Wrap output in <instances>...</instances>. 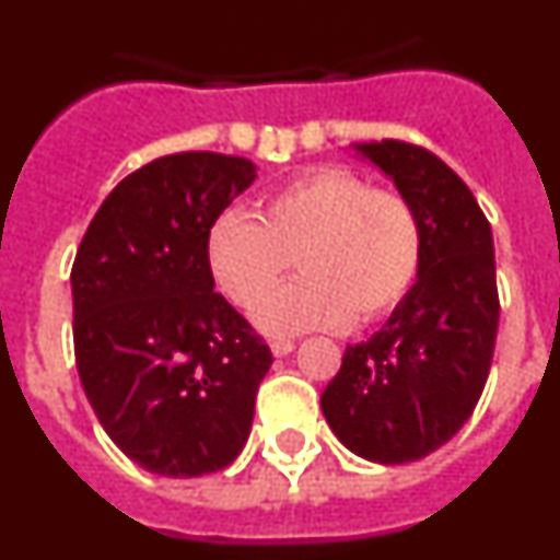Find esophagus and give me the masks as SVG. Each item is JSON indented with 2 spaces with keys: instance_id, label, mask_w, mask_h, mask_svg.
I'll return each instance as SVG.
<instances>
[{
  "instance_id": "obj_1",
  "label": "esophagus",
  "mask_w": 560,
  "mask_h": 560,
  "mask_svg": "<svg viewBox=\"0 0 560 560\" xmlns=\"http://www.w3.org/2000/svg\"><path fill=\"white\" fill-rule=\"evenodd\" d=\"M294 350V341L291 339H275L271 341V353L275 355H289Z\"/></svg>"
}]
</instances>
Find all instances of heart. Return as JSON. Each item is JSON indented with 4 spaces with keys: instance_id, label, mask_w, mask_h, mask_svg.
I'll use <instances>...</instances> for the list:
<instances>
[{
    "instance_id": "obj_1",
    "label": "heart",
    "mask_w": 560,
    "mask_h": 560,
    "mask_svg": "<svg viewBox=\"0 0 560 560\" xmlns=\"http://www.w3.org/2000/svg\"><path fill=\"white\" fill-rule=\"evenodd\" d=\"M304 275L271 298L288 270ZM423 264V226L407 196L348 167H314L260 199L257 219L226 210L207 232V266L226 300L257 308L269 334L373 323L409 294Z\"/></svg>"
}]
</instances>
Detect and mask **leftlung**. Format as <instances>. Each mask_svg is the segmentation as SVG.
<instances>
[{
    "instance_id": "8db88e82",
    "label": "left lung",
    "mask_w": 560,
    "mask_h": 560,
    "mask_svg": "<svg viewBox=\"0 0 560 560\" xmlns=\"http://www.w3.org/2000/svg\"><path fill=\"white\" fill-rule=\"evenodd\" d=\"M418 210L423 264L387 325L348 345L323 393L336 438L359 457L415 463L471 418L499 325L491 224L457 173L404 140L359 145Z\"/></svg>"
}]
</instances>
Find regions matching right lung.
<instances>
[{
	"mask_svg": "<svg viewBox=\"0 0 560 560\" xmlns=\"http://www.w3.org/2000/svg\"><path fill=\"white\" fill-rule=\"evenodd\" d=\"M255 179L244 156L185 151L128 173L72 264L83 393L126 457L162 477L241 454L271 350L215 289L207 232Z\"/></svg>",
	"mask_w": 560,
	"mask_h": 560,
	"instance_id": "right-lung-1",
	"label": "right lung"
}]
</instances>
